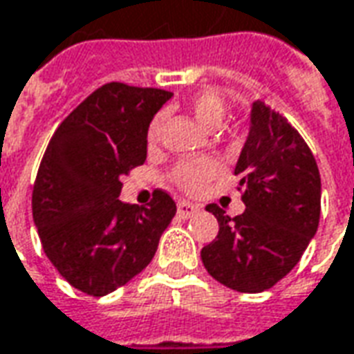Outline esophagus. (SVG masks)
<instances>
[{
  "label": "esophagus",
  "mask_w": 354,
  "mask_h": 354,
  "mask_svg": "<svg viewBox=\"0 0 354 354\" xmlns=\"http://www.w3.org/2000/svg\"><path fill=\"white\" fill-rule=\"evenodd\" d=\"M197 211H199V207L194 205V203H187V201L178 203V216H182V218H189V216H194Z\"/></svg>",
  "instance_id": "34e87169"
}]
</instances>
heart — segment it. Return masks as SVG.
Listing matches in <instances>:
<instances>
[{"label":"heart","instance_id":"b5f03b06","mask_svg":"<svg viewBox=\"0 0 354 354\" xmlns=\"http://www.w3.org/2000/svg\"><path fill=\"white\" fill-rule=\"evenodd\" d=\"M187 111L189 115L207 130H216L224 115H226V105L224 100L220 97L216 91L212 90H201L194 93L187 100ZM162 128H165V117L157 115L151 118V122L147 126V147L149 149H157L162 140ZM222 167L218 160L214 159H197V160H184L178 162L176 167L170 172V180L185 192V194H201L207 185L211 184L214 178L220 176Z\"/></svg>","mask_w":354,"mask_h":354}]
</instances>
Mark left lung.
Masks as SVG:
<instances>
[{
  "mask_svg": "<svg viewBox=\"0 0 354 354\" xmlns=\"http://www.w3.org/2000/svg\"><path fill=\"white\" fill-rule=\"evenodd\" d=\"M234 174L245 212L230 218L218 205H207L218 220V236L203 247L201 261L222 286L261 293L288 276L316 234L320 172L288 118L254 101Z\"/></svg>",
  "mask_w": 354,
  "mask_h": 354,
  "instance_id": "1",
  "label": "left lung"
}]
</instances>
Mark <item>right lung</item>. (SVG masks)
<instances>
[{
  "label": "right lung",
  "mask_w": 354,
  "mask_h": 354,
  "mask_svg": "<svg viewBox=\"0 0 354 354\" xmlns=\"http://www.w3.org/2000/svg\"><path fill=\"white\" fill-rule=\"evenodd\" d=\"M172 93L103 84L51 136L32 192L44 253L73 288L103 297L151 263L176 203L155 189L145 207L118 201L122 176L145 162L147 126Z\"/></svg>",
  "instance_id": "1"
}]
</instances>
